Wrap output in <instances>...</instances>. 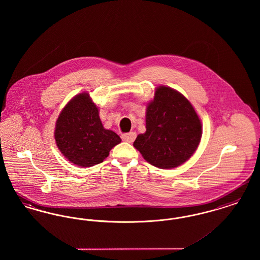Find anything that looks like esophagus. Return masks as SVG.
Returning <instances> with one entry per match:
<instances>
[{
  "mask_svg": "<svg viewBox=\"0 0 260 260\" xmlns=\"http://www.w3.org/2000/svg\"><path fill=\"white\" fill-rule=\"evenodd\" d=\"M136 138V133H127V134H124V135H122V139H123L124 141H125V142H128V143L134 142Z\"/></svg>",
  "mask_w": 260,
  "mask_h": 260,
  "instance_id": "34e87169",
  "label": "esophagus"
}]
</instances>
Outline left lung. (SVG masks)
Returning a JSON list of instances; mask_svg holds the SVG:
<instances>
[{"instance_id":"1","label":"left lung","mask_w":260,"mask_h":260,"mask_svg":"<svg viewBox=\"0 0 260 260\" xmlns=\"http://www.w3.org/2000/svg\"><path fill=\"white\" fill-rule=\"evenodd\" d=\"M202 124L191 103L178 91L159 87L147 106L146 133L134 142L143 158L160 169H173L196 151Z\"/></svg>"}]
</instances>
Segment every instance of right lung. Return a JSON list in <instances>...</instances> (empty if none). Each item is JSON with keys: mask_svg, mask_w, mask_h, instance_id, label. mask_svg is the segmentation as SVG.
Wrapping results in <instances>:
<instances>
[{"mask_svg": "<svg viewBox=\"0 0 260 260\" xmlns=\"http://www.w3.org/2000/svg\"><path fill=\"white\" fill-rule=\"evenodd\" d=\"M54 137L62 154L83 168L102 162L122 141L117 134L103 127L99 109L87 93L75 96L63 108Z\"/></svg>", "mask_w": 260, "mask_h": 260, "instance_id": "obj_1", "label": "right lung"}]
</instances>
